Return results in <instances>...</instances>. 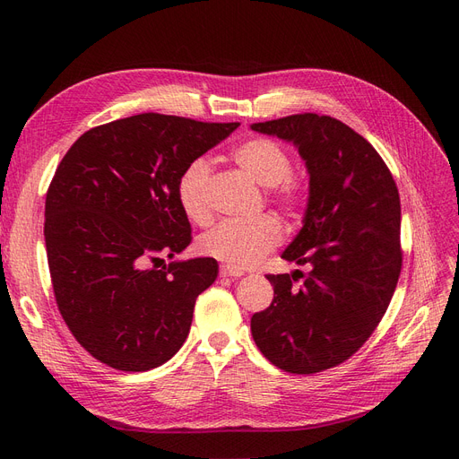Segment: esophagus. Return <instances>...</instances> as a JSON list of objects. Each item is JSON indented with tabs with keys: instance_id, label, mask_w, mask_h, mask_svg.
Masks as SVG:
<instances>
[{
	"instance_id": "esophagus-1",
	"label": "esophagus",
	"mask_w": 459,
	"mask_h": 459,
	"mask_svg": "<svg viewBox=\"0 0 459 459\" xmlns=\"http://www.w3.org/2000/svg\"><path fill=\"white\" fill-rule=\"evenodd\" d=\"M220 275H221V277H241V275H245V272H243V270H238V268L221 266V268H220Z\"/></svg>"
}]
</instances>
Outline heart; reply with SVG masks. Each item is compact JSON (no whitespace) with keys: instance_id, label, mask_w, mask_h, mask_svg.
Returning <instances> with one entry per match:
<instances>
[{"instance_id":"b5f03b06","label":"heart","mask_w":459,"mask_h":459,"mask_svg":"<svg viewBox=\"0 0 459 459\" xmlns=\"http://www.w3.org/2000/svg\"><path fill=\"white\" fill-rule=\"evenodd\" d=\"M235 164L262 187H270V201L289 216L297 214L307 201V187L297 176L290 174L289 152L268 137H251L233 149ZM211 164L204 159L191 160L178 179V203L184 214L195 221H211L208 203ZM281 226L272 216H260L247 221H224L212 231L204 233L201 251L230 268L245 270L255 266L281 241Z\"/></svg>"}]
</instances>
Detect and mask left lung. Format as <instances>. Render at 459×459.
I'll return each instance as SVG.
<instances>
[{
    "label": "left lung",
    "instance_id": "left-lung-1",
    "mask_svg": "<svg viewBox=\"0 0 459 459\" xmlns=\"http://www.w3.org/2000/svg\"><path fill=\"white\" fill-rule=\"evenodd\" d=\"M251 128L290 142L307 164L302 230L281 258L312 266L300 287L295 273L266 275L273 300L251 317L253 339L283 371L335 368L371 337L394 295L398 187L373 145L337 118L304 113Z\"/></svg>",
    "mask_w": 459,
    "mask_h": 459
}]
</instances>
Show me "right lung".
<instances>
[{
	"label": "right lung",
	"instance_id": "obj_1",
	"mask_svg": "<svg viewBox=\"0 0 459 459\" xmlns=\"http://www.w3.org/2000/svg\"><path fill=\"white\" fill-rule=\"evenodd\" d=\"M238 126L159 113L120 118L82 134L55 170L44 224L53 293L100 362L147 371L182 349L218 262L162 260L191 243L178 179Z\"/></svg>",
	"mask_w": 459,
	"mask_h": 459
}]
</instances>
